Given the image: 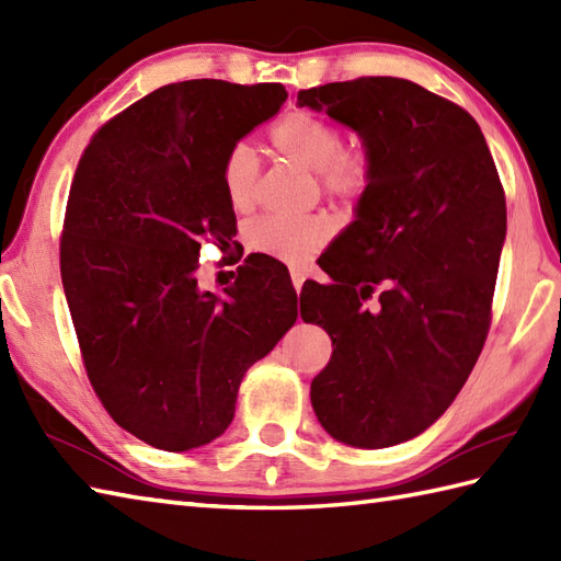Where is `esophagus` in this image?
Instances as JSON below:
<instances>
[{"label": "esophagus", "mask_w": 561, "mask_h": 561, "mask_svg": "<svg viewBox=\"0 0 561 561\" xmlns=\"http://www.w3.org/2000/svg\"><path fill=\"white\" fill-rule=\"evenodd\" d=\"M304 282H306V274L301 270H291V284H294L296 291H301Z\"/></svg>", "instance_id": "34e87169"}]
</instances>
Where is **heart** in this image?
I'll return each instance as SVG.
<instances>
[{
	"mask_svg": "<svg viewBox=\"0 0 561 561\" xmlns=\"http://www.w3.org/2000/svg\"><path fill=\"white\" fill-rule=\"evenodd\" d=\"M270 141L282 157L318 171L325 195L340 202H359L374 183V159L362 145H344L342 129L323 117L291 111L274 123ZM260 185V157L250 141H236L221 159V187L236 211L253 207ZM332 236L330 219L260 217L245 229L248 245L289 265H304Z\"/></svg>",
	"mask_w": 561,
	"mask_h": 561,
	"instance_id": "b5f03b06",
	"label": "heart"
}]
</instances>
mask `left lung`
I'll use <instances>...</instances> for the list:
<instances>
[{"label": "left lung", "mask_w": 561, "mask_h": 561, "mask_svg": "<svg viewBox=\"0 0 561 561\" xmlns=\"http://www.w3.org/2000/svg\"><path fill=\"white\" fill-rule=\"evenodd\" d=\"M374 159L356 219L308 282L301 318L332 340L311 383L325 432L356 448L420 436L456 400L492 323L506 197L474 117L396 77L299 91Z\"/></svg>", "instance_id": "8db88e82"}]
</instances>
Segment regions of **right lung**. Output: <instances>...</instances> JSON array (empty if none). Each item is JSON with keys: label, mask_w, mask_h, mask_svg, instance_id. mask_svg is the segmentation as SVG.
<instances>
[{"label": "right lung", "mask_w": 561, "mask_h": 561, "mask_svg": "<svg viewBox=\"0 0 561 561\" xmlns=\"http://www.w3.org/2000/svg\"><path fill=\"white\" fill-rule=\"evenodd\" d=\"M287 101L282 83H169L115 115L69 187L59 272L83 368L125 432L190 450L226 432L245 371L296 323L289 272L245 260L221 294L199 289V248L236 214L221 159Z\"/></svg>", "instance_id": "add662e5"}]
</instances>
